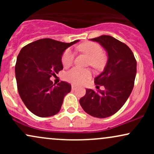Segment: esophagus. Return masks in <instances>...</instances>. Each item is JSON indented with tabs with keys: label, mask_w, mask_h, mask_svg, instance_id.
Returning <instances> with one entry per match:
<instances>
[{
	"label": "esophagus",
	"mask_w": 154,
	"mask_h": 154,
	"mask_svg": "<svg viewBox=\"0 0 154 154\" xmlns=\"http://www.w3.org/2000/svg\"><path fill=\"white\" fill-rule=\"evenodd\" d=\"M76 86L75 85H72V91H75L76 90Z\"/></svg>",
	"instance_id": "obj_1"
}]
</instances>
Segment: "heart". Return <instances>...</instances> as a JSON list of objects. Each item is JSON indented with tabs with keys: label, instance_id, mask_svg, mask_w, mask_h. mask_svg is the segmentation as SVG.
Masks as SVG:
<instances>
[{
	"label": "heart",
	"instance_id": "1",
	"mask_svg": "<svg viewBox=\"0 0 154 154\" xmlns=\"http://www.w3.org/2000/svg\"><path fill=\"white\" fill-rule=\"evenodd\" d=\"M78 48L90 56L89 64L95 68H100L104 65L106 58L103 54V48L99 44L94 42H86L79 45ZM75 53L72 49L68 48L63 52L61 57V63L64 67H69L73 63ZM92 73L88 69L75 67L67 72L65 77L68 82L75 85H81L91 78Z\"/></svg>",
	"mask_w": 154,
	"mask_h": 154
}]
</instances>
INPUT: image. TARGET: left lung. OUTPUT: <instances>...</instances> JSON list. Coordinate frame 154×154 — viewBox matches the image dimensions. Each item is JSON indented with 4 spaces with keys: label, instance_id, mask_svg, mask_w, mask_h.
Segmentation results:
<instances>
[{
    "label": "left lung",
    "instance_id": "8db88e82",
    "mask_svg": "<svg viewBox=\"0 0 154 154\" xmlns=\"http://www.w3.org/2000/svg\"><path fill=\"white\" fill-rule=\"evenodd\" d=\"M99 43L108 54L103 72L95 78L98 91L86 90L79 103L91 116L109 117L123 106L133 89L137 72V61L133 53L126 44L109 35L91 39ZM99 86L105 89L101 91Z\"/></svg>",
    "mask_w": 154,
    "mask_h": 154
}]
</instances>
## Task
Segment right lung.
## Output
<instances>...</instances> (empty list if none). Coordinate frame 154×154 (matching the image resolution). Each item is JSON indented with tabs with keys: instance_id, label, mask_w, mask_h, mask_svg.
Instances as JSON below:
<instances>
[{
	"instance_id": "1",
	"label": "right lung",
	"mask_w": 154,
	"mask_h": 154,
	"mask_svg": "<svg viewBox=\"0 0 154 154\" xmlns=\"http://www.w3.org/2000/svg\"><path fill=\"white\" fill-rule=\"evenodd\" d=\"M78 41L66 43L43 38L27 44L19 52L15 65L17 89L24 105L35 115L48 117L59 113L72 86L63 81L56 85L50 78L63 69V51Z\"/></svg>"
}]
</instances>
